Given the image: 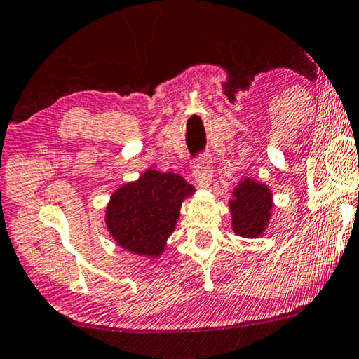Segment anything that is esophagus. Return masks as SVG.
Here are the masks:
<instances>
[{"mask_svg": "<svg viewBox=\"0 0 359 359\" xmlns=\"http://www.w3.org/2000/svg\"><path fill=\"white\" fill-rule=\"evenodd\" d=\"M196 183L199 184V188L207 189L210 186L212 181V160L210 155H199L196 160Z\"/></svg>", "mask_w": 359, "mask_h": 359, "instance_id": "34e87169", "label": "esophagus"}]
</instances>
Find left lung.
<instances>
[{
    "instance_id": "left-lung-1",
    "label": "left lung",
    "mask_w": 359,
    "mask_h": 359,
    "mask_svg": "<svg viewBox=\"0 0 359 359\" xmlns=\"http://www.w3.org/2000/svg\"><path fill=\"white\" fill-rule=\"evenodd\" d=\"M231 196L228 205L233 231L243 238L262 236L272 218L273 197L269 186L252 178H244L233 189Z\"/></svg>"
}]
</instances>
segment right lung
Returning <instances> with one entry per match:
<instances>
[{"mask_svg": "<svg viewBox=\"0 0 359 359\" xmlns=\"http://www.w3.org/2000/svg\"><path fill=\"white\" fill-rule=\"evenodd\" d=\"M194 192L178 173L144 171L111 194L105 210L108 231L126 251L160 257L176 228L181 204Z\"/></svg>", "mask_w": 359, "mask_h": 359, "instance_id": "add662e5", "label": "right lung"}]
</instances>
